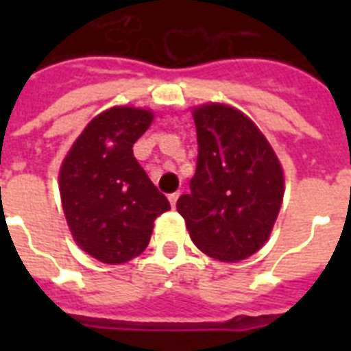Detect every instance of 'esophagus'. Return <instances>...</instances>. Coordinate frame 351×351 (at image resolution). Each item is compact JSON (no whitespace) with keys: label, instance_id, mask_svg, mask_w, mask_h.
Returning a JSON list of instances; mask_svg holds the SVG:
<instances>
[{"label":"esophagus","instance_id":"esophagus-1","mask_svg":"<svg viewBox=\"0 0 351 351\" xmlns=\"http://www.w3.org/2000/svg\"><path fill=\"white\" fill-rule=\"evenodd\" d=\"M178 197H180V193H173V195H169L171 208H175V206H176V200H178Z\"/></svg>","mask_w":351,"mask_h":351}]
</instances>
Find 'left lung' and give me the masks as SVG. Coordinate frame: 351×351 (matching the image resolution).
Here are the masks:
<instances>
[{
    "label": "left lung",
    "mask_w": 351,
    "mask_h": 351,
    "mask_svg": "<svg viewBox=\"0 0 351 351\" xmlns=\"http://www.w3.org/2000/svg\"><path fill=\"white\" fill-rule=\"evenodd\" d=\"M198 160L191 193L176 202L193 244L211 258L240 262L266 244L284 197V171L271 143L239 109L193 107Z\"/></svg>",
    "instance_id": "8db88e82"
}]
</instances>
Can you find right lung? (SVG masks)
Instances as JSON below:
<instances>
[{"label": "right lung", "instance_id": "right-lung-1", "mask_svg": "<svg viewBox=\"0 0 351 351\" xmlns=\"http://www.w3.org/2000/svg\"><path fill=\"white\" fill-rule=\"evenodd\" d=\"M154 112L114 106L96 114L65 154L60 197L74 242L104 264L143 253L154 220L171 206L132 154Z\"/></svg>", "mask_w": 351, "mask_h": 351}]
</instances>
